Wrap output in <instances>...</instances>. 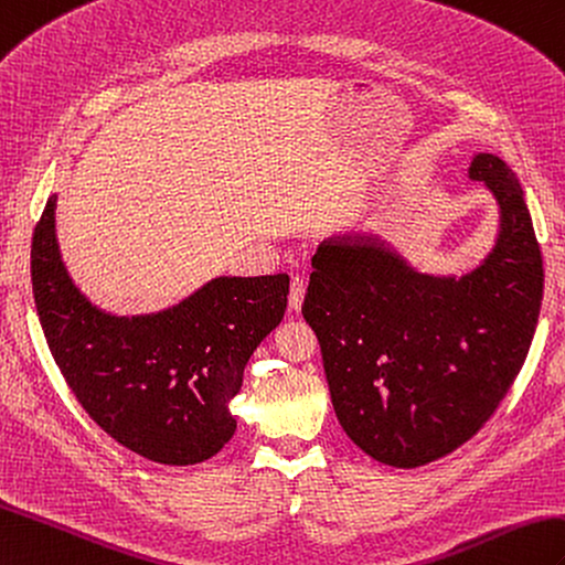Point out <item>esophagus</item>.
<instances>
[{
	"mask_svg": "<svg viewBox=\"0 0 565 565\" xmlns=\"http://www.w3.org/2000/svg\"><path fill=\"white\" fill-rule=\"evenodd\" d=\"M303 298H306V281L300 277H294L291 291H288V306H291V310H300V306H303Z\"/></svg>",
	"mask_w": 565,
	"mask_h": 565,
	"instance_id": "34e87169",
	"label": "esophagus"
}]
</instances>
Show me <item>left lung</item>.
<instances>
[{"mask_svg": "<svg viewBox=\"0 0 565 565\" xmlns=\"http://www.w3.org/2000/svg\"><path fill=\"white\" fill-rule=\"evenodd\" d=\"M469 180L495 200L498 233L460 277L416 269L380 241L330 238L312 255L303 318L334 414L390 467L428 465L475 436L513 385L540 320L544 267L520 180L481 151Z\"/></svg>", "mask_w": 565, "mask_h": 565, "instance_id": "obj_1", "label": "left lung"}]
</instances>
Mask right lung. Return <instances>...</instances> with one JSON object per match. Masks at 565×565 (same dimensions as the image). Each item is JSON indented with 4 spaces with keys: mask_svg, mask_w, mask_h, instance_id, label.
Wrapping results in <instances>:
<instances>
[{
    "mask_svg": "<svg viewBox=\"0 0 565 565\" xmlns=\"http://www.w3.org/2000/svg\"><path fill=\"white\" fill-rule=\"evenodd\" d=\"M57 194L31 247L33 298L52 359L86 414L127 450L196 465L235 433L245 365L284 320L288 277H216L149 315H113L78 291L62 262Z\"/></svg>",
    "mask_w": 565,
    "mask_h": 565,
    "instance_id": "obj_1",
    "label": "right lung"
}]
</instances>
